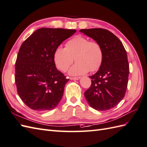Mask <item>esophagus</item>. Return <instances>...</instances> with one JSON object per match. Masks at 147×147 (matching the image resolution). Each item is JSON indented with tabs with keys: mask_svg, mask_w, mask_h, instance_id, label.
<instances>
[{
	"mask_svg": "<svg viewBox=\"0 0 147 147\" xmlns=\"http://www.w3.org/2000/svg\"><path fill=\"white\" fill-rule=\"evenodd\" d=\"M69 79L71 80H78L80 79V77H70Z\"/></svg>",
	"mask_w": 147,
	"mask_h": 147,
	"instance_id": "obj_1",
	"label": "esophagus"
}]
</instances>
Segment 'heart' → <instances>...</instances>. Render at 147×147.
Returning a JSON list of instances; mask_svg holds the SVG:
<instances>
[{
	"label": "heart",
	"mask_w": 147,
	"mask_h": 147,
	"mask_svg": "<svg viewBox=\"0 0 147 147\" xmlns=\"http://www.w3.org/2000/svg\"><path fill=\"white\" fill-rule=\"evenodd\" d=\"M74 58L76 63L69 69L70 75L78 76L89 71L94 72L103 63V50L98 42L78 35L68 40L65 48L57 47L53 54L54 63L62 71H66L69 68L73 63Z\"/></svg>",
	"instance_id": "1"
}]
</instances>
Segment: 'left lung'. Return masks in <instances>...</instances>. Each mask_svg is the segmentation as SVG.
I'll list each match as a JSON object with an SVG mask.
<instances>
[{
    "instance_id": "left-lung-1",
    "label": "left lung",
    "mask_w": 147,
    "mask_h": 147,
    "mask_svg": "<svg viewBox=\"0 0 147 147\" xmlns=\"http://www.w3.org/2000/svg\"><path fill=\"white\" fill-rule=\"evenodd\" d=\"M80 32L100 43L103 60L96 73L91 76V85L84 96L91 108L99 111L110 110L124 98L129 72L127 54L118 37L101 28L81 29Z\"/></svg>"
}]
</instances>
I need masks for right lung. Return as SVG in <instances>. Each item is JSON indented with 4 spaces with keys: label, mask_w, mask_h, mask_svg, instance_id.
<instances>
[{
    "label": "right lung",
    "mask_w": 147,
    "mask_h": 147,
    "mask_svg": "<svg viewBox=\"0 0 147 147\" xmlns=\"http://www.w3.org/2000/svg\"><path fill=\"white\" fill-rule=\"evenodd\" d=\"M76 32L40 28L22 44L16 61L15 82L19 97L32 110H51L59 104L69 79L56 69L53 54Z\"/></svg>",
    "instance_id": "add662e5"
}]
</instances>
